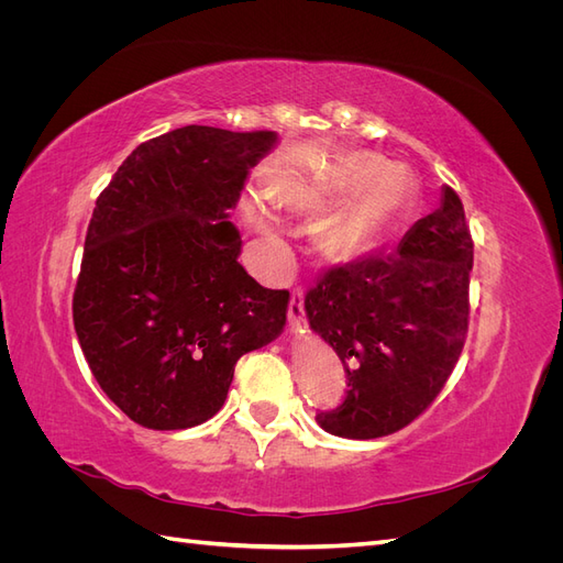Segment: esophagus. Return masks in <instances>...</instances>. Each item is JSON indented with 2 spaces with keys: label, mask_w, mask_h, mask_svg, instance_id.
Returning a JSON list of instances; mask_svg holds the SVG:
<instances>
[{
  "label": "esophagus",
  "mask_w": 563,
  "mask_h": 563,
  "mask_svg": "<svg viewBox=\"0 0 563 563\" xmlns=\"http://www.w3.org/2000/svg\"><path fill=\"white\" fill-rule=\"evenodd\" d=\"M305 317V298L300 288L291 294V302H288V323H291V331H298Z\"/></svg>",
  "instance_id": "obj_1"
}]
</instances>
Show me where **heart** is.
<instances>
[{"instance_id":"obj_1","label":"heart","mask_w":563,"mask_h":563,"mask_svg":"<svg viewBox=\"0 0 563 563\" xmlns=\"http://www.w3.org/2000/svg\"><path fill=\"white\" fill-rule=\"evenodd\" d=\"M413 183L406 168L391 166L376 152H352L302 176H282L265 190L272 207L296 216H314L340 205L314 230V251L323 263L345 265L378 246L411 211ZM244 216L269 242L275 223L255 199Z\"/></svg>"}]
</instances>
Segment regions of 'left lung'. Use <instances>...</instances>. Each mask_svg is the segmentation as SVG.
<instances>
[{
    "label": "left lung",
    "instance_id": "left-lung-1",
    "mask_svg": "<svg viewBox=\"0 0 563 563\" xmlns=\"http://www.w3.org/2000/svg\"><path fill=\"white\" fill-rule=\"evenodd\" d=\"M474 242L451 187L391 255L323 272L305 296L310 327L335 350L347 395L319 411L345 439L399 432L428 408L453 373L470 321Z\"/></svg>",
    "mask_w": 563,
    "mask_h": 563
}]
</instances>
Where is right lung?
I'll return each mask as SVG.
<instances>
[{"label": "right lung", "mask_w": 563, "mask_h": 563, "mask_svg": "<svg viewBox=\"0 0 563 563\" xmlns=\"http://www.w3.org/2000/svg\"><path fill=\"white\" fill-rule=\"evenodd\" d=\"M275 143V131H168L135 147L96 199L75 331L100 389L143 428L213 418L240 356L284 329L288 291L249 277L228 220Z\"/></svg>", "instance_id": "1"}]
</instances>
